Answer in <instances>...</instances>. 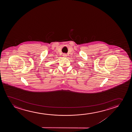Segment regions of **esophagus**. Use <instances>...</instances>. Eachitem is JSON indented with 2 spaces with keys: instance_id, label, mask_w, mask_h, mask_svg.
I'll use <instances>...</instances> for the list:
<instances>
[{
  "instance_id": "34e87169",
  "label": "esophagus",
  "mask_w": 132,
  "mask_h": 132,
  "mask_svg": "<svg viewBox=\"0 0 132 132\" xmlns=\"http://www.w3.org/2000/svg\"><path fill=\"white\" fill-rule=\"evenodd\" d=\"M63 57H67V55L66 54H63Z\"/></svg>"
}]
</instances>
